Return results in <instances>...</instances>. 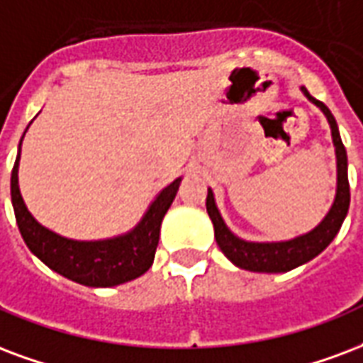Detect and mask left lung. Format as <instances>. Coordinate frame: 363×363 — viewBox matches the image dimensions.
<instances>
[{
    "mask_svg": "<svg viewBox=\"0 0 363 363\" xmlns=\"http://www.w3.org/2000/svg\"><path fill=\"white\" fill-rule=\"evenodd\" d=\"M302 92L311 104H315L323 111L329 125H331L333 144H335V154H337V194H335V202H333L329 213L323 217V221L306 235H300L296 238H291V240H281V242H248V240L238 238L235 233H230L229 227L223 221L219 209H217L213 190L208 189L206 208H208V216L213 223V229H216L217 246L240 269L256 271V273H284V271H291L298 265L310 262L333 242V238L337 236L340 225L348 213V206H350L348 160H346V150L342 146V140H340L337 121L329 111V107L325 106L323 101L310 96L304 86H302Z\"/></svg>",
    "mask_w": 363,
    "mask_h": 363,
    "instance_id": "8db88e82",
    "label": "left lung"
}]
</instances>
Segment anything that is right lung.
<instances>
[{"label": "right lung", "instance_id": "add662e5", "mask_svg": "<svg viewBox=\"0 0 363 363\" xmlns=\"http://www.w3.org/2000/svg\"><path fill=\"white\" fill-rule=\"evenodd\" d=\"M21 144L11 173V202L18 230L32 254L55 273L84 286H117L144 275L154 264L161 221L173 203L181 179H174L155 196V200L150 203L140 223L133 230L106 240H72L45 229L26 208L18 190Z\"/></svg>", "mask_w": 363, "mask_h": 363}]
</instances>
